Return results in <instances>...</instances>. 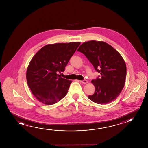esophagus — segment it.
<instances>
[{
	"instance_id": "obj_1",
	"label": "esophagus",
	"mask_w": 148,
	"mask_h": 148,
	"mask_svg": "<svg viewBox=\"0 0 148 148\" xmlns=\"http://www.w3.org/2000/svg\"><path fill=\"white\" fill-rule=\"evenodd\" d=\"M80 82H82V84H87L88 82L87 80H86V79H84V80H80Z\"/></svg>"
}]
</instances>
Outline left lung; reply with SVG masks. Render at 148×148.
<instances>
[{"mask_svg": "<svg viewBox=\"0 0 148 148\" xmlns=\"http://www.w3.org/2000/svg\"><path fill=\"white\" fill-rule=\"evenodd\" d=\"M77 51L85 55L101 75L92 80L95 93L88 98L99 104L114 101L123 88L126 78V64L121 55L108 44L96 41L82 43Z\"/></svg>", "mask_w": 148, "mask_h": 148, "instance_id": "8db88e82", "label": "left lung"}]
</instances>
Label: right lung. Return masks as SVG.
Masks as SVG:
<instances>
[{
  "mask_svg": "<svg viewBox=\"0 0 148 148\" xmlns=\"http://www.w3.org/2000/svg\"><path fill=\"white\" fill-rule=\"evenodd\" d=\"M80 42L48 44L39 50L27 68L26 78L32 94L44 104L53 105L66 96L72 81L60 77Z\"/></svg>",
  "mask_w": 148,
  "mask_h": 148,
  "instance_id": "add662e5",
  "label": "right lung"
}]
</instances>
